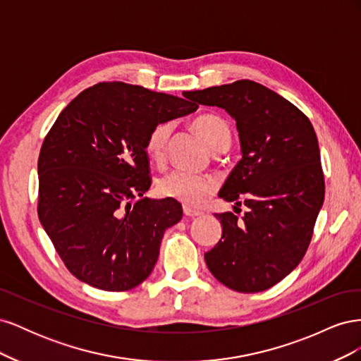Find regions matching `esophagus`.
<instances>
[{"label": "esophagus", "mask_w": 361, "mask_h": 361, "mask_svg": "<svg viewBox=\"0 0 361 361\" xmlns=\"http://www.w3.org/2000/svg\"><path fill=\"white\" fill-rule=\"evenodd\" d=\"M183 214L187 215V216H191V218L202 215V212H200V211H194V209H191V207H188V206H185V207H183Z\"/></svg>", "instance_id": "1"}]
</instances>
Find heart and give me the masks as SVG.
<instances>
[{"mask_svg":"<svg viewBox=\"0 0 361 361\" xmlns=\"http://www.w3.org/2000/svg\"><path fill=\"white\" fill-rule=\"evenodd\" d=\"M194 129L203 137L207 147L215 154L224 152L231 145V129L226 120L216 114H202L192 122ZM173 133V125L170 122L157 123L149 130L146 138L147 157L157 162L164 164L167 158L169 141ZM216 188L215 180L209 176H200L188 171L176 170L171 171L158 180L157 190L162 197L180 202L187 206H199L207 195L214 194Z\"/></svg>","mask_w":361,"mask_h":361,"instance_id":"obj_1","label":"heart"}]
</instances>
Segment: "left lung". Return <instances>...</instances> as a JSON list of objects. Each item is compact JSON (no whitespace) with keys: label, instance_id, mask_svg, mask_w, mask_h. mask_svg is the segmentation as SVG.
<instances>
[{"label":"left lung","instance_id":"left-lung-1","mask_svg":"<svg viewBox=\"0 0 361 361\" xmlns=\"http://www.w3.org/2000/svg\"><path fill=\"white\" fill-rule=\"evenodd\" d=\"M190 96L200 105L224 108L236 120L243 150L218 195L247 206V212L241 220L232 212L215 214L223 235L204 253L206 265L236 292L267 290L298 267L324 203L314 129L293 104L250 80Z\"/></svg>","mask_w":361,"mask_h":361}]
</instances>
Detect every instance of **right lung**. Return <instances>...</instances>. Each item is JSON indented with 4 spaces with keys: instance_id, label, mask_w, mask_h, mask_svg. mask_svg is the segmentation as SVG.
I'll return each instance as SVG.
<instances>
[{
    "instance_id": "add662e5",
    "label": "right lung",
    "mask_w": 361,
    "mask_h": 361,
    "mask_svg": "<svg viewBox=\"0 0 361 361\" xmlns=\"http://www.w3.org/2000/svg\"><path fill=\"white\" fill-rule=\"evenodd\" d=\"M183 97L99 82L64 108L43 140L39 220L63 264L87 285L138 286L157 264L166 228L180 221L178 202L143 194L152 183L149 130L197 110L190 92Z\"/></svg>"
}]
</instances>
